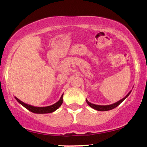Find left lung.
<instances>
[{
	"instance_id": "obj_1",
	"label": "left lung",
	"mask_w": 147,
	"mask_h": 147,
	"mask_svg": "<svg viewBox=\"0 0 147 147\" xmlns=\"http://www.w3.org/2000/svg\"><path fill=\"white\" fill-rule=\"evenodd\" d=\"M131 90L130 91L129 93L126 95L125 97H124V98L120 99L119 101H118V102L114 103V104H110V105H105V106H102V105H97V104H92V103L89 102L86 99V102L87 104H88V106H90L91 108H92L93 109H95V110H97V111H110V110H112V109H115V108H116L117 106H118L119 105V104L122 103L123 101L125 99L126 97H128L130 95V93H131Z\"/></svg>"
}]
</instances>
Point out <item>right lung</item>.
I'll use <instances>...</instances> for the list:
<instances>
[{
  "instance_id": "obj_1",
  "label": "right lung",
  "mask_w": 147,
  "mask_h": 147,
  "mask_svg": "<svg viewBox=\"0 0 147 147\" xmlns=\"http://www.w3.org/2000/svg\"><path fill=\"white\" fill-rule=\"evenodd\" d=\"M63 95H61V98L58 102L55 103V104H52L51 106H45V107H37V106H34L32 105H30V104H25V103L23 102L22 101L18 99L17 97H14L15 99H16V101L21 104L22 106H24L25 109H28V111H31V112L34 113H37V114H43V113H50L54 112L58 109L61 106L62 103H63Z\"/></svg>"
}]
</instances>
